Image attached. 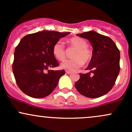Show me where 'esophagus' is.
I'll return each mask as SVG.
<instances>
[{
    "instance_id": "34e87169",
    "label": "esophagus",
    "mask_w": 132,
    "mask_h": 132,
    "mask_svg": "<svg viewBox=\"0 0 132 132\" xmlns=\"http://www.w3.org/2000/svg\"><path fill=\"white\" fill-rule=\"evenodd\" d=\"M66 73H67V74H70V73H71V71H69V70H66Z\"/></svg>"
}]
</instances>
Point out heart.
<instances>
[{"instance_id":"b5f03b06","label":"heart","mask_w":132,"mask_h":132,"mask_svg":"<svg viewBox=\"0 0 132 132\" xmlns=\"http://www.w3.org/2000/svg\"><path fill=\"white\" fill-rule=\"evenodd\" d=\"M70 47L75 50L72 54L73 59L65 60L66 52L63 43L59 41L54 45L52 47V54L55 58L62 61L61 68L68 70H75L81 67L85 64H88L91 61L93 57V52L87 47V42L80 37H74L68 41Z\"/></svg>"}]
</instances>
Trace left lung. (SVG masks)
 Masks as SVG:
<instances>
[{"mask_svg": "<svg viewBox=\"0 0 132 132\" xmlns=\"http://www.w3.org/2000/svg\"><path fill=\"white\" fill-rule=\"evenodd\" d=\"M77 36L89 40L93 57L87 68L90 72L80 73V79L75 86L81 95L98 98L109 92L116 82L120 70V50L109 37L94 31Z\"/></svg>", "mask_w": 132, "mask_h": 132, "instance_id": "8db88e82", "label": "left lung"}]
</instances>
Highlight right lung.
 <instances>
[{
    "mask_svg": "<svg viewBox=\"0 0 132 132\" xmlns=\"http://www.w3.org/2000/svg\"><path fill=\"white\" fill-rule=\"evenodd\" d=\"M70 32L44 30L24 36L14 51L12 71L20 90L33 98L47 96L55 89L64 70H47L57 67L52 47Z\"/></svg>",
    "mask_w": 132,
    "mask_h": 132,
    "instance_id": "obj_1",
    "label": "right lung"
}]
</instances>
